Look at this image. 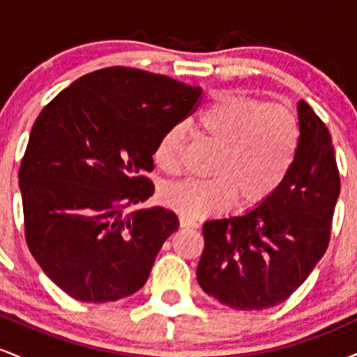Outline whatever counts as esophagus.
Segmentation results:
<instances>
[{
    "mask_svg": "<svg viewBox=\"0 0 357 357\" xmlns=\"http://www.w3.org/2000/svg\"><path fill=\"white\" fill-rule=\"evenodd\" d=\"M179 225H181V228H195L196 227V221L190 218V216H184L181 215L179 216Z\"/></svg>",
    "mask_w": 357,
    "mask_h": 357,
    "instance_id": "esophagus-1",
    "label": "esophagus"
}]
</instances>
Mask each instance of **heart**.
I'll list each match as a JSON object with an SVG mask.
<instances>
[{"label":"heart","instance_id":"b5f03b06","mask_svg":"<svg viewBox=\"0 0 357 357\" xmlns=\"http://www.w3.org/2000/svg\"><path fill=\"white\" fill-rule=\"evenodd\" d=\"M196 127L218 144L213 178L183 181L165 191V202L190 218L255 208L275 192L296 162L301 126L280 102H260L238 90H221L202 109ZM184 127L169 126L155 141L154 165L166 174L181 171Z\"/></svg>","mask_w":357,"mask_h":357}]
</instances>
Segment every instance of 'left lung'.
Segmentation results:
<instances>
[{"mask_svg":"<svg viewBox=\"0 0 357 357\" xmlns=\"http://www.w3.org/2000/svg\"><path fill=\"white\" fill-rule=\"evenodd\" d=\"M297 110L301 146L282 186L247 215L203 225L198 284L231 309L282 304L304 284L329 245L341 191L333 139L305 100Z\"/></svg>","mask_w":357,"mask_h":357,"instance_id":"obj_1","label":"left lung"}]
</instances>
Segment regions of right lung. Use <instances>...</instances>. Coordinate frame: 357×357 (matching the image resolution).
<instances>
[{
    "label": "right lung",
    "mask_w": 357,
    "mask_h": 357,
    "mask_svg": "<svg viewBox=\"0 0 357 357\" xmlns=\"http://www.w3.org/2000/svg\"><path fill=\"white\" fill-rule=\"evenodd\" d=\"M203 90L130 67L77 79L45 105L20 166L24 238L65 294L102 304L137 292L178 216L141 208L146 173L169 126L191 116Z\"/></svg>",
    "instance_id": "add662e5"
}]
</instances>
